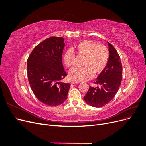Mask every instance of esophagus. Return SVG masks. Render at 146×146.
<instances>
[{
  "label": "esophagus",
  "instance_id": "esophagus-1",
  "mask_svg": "<svg viewBox=\"0 0 146 146\" xmlns=\"http://www.w3.org/2000/svg\"><path fill=\"white\" fill-rule=\"evenodd\" d=\"M79 82H76V81H72L71 82V84H75V83H78Z\"/></svg>",
  "mask_w": 146,
  "mask_h": 146
}]
</instances>
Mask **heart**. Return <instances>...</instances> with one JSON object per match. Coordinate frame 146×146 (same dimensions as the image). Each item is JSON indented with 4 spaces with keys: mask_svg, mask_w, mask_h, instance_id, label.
Instances as JSON below:
<instances>
[{
    "mask_svg": "<svg viewBox=\"0 0 146 146\" xmlns=\"http://www.w3.org/2000/svg\"><path fill=\"white\" fill-rule=\"evenodd\" d=\"M78 56L84 57L83 68H74L70 70L69 77L76 82L87 80L92 77L93 74H100L105 69L109 59L108 48L104 45L92 41H83L75 47ZM64 63L66 67L70 68L74 65L76 58L74 52L69 50L63 56Z\"/></svg>",
    "mask_w": 146,
    "mask_h": 146,
    "instance_id": "b5f03b06",
    "label": "heart"
}]
</instances>
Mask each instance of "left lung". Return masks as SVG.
<instances>
[{
    "label": "left lung",
    "instance_id": "8db88e82",
    "mask_svg": "<svg viewBox=\"0 0 146 146\" xmlns=\"http://www.w3.org/2000/svg\"><path fill=\"white\" fill-rule=\"evenodd\" d=\"M109 59L105 69L97 77L94 83L100 85L90 86L83 99L93 107H101L111 101L119 90L122 78V66L117 52L108 42Z\"/></svg>",
    "mask_w": 146,
    "mask_h": 146
}]
</instances>
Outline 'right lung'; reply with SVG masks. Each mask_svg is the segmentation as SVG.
Returning a JSON list of instances; mask_svg holds the SVG:
<instances>
[{"label": "right lung", "mask_w": 146, "mask_h": 146, "mask_svg": "<svg viewBox=\"0 0 146 146\" xmlns=\"http://www.w3.org/2000/svg\"><path fill=\"white\" fill-rule=\"evenodd\" d=\"M64 39L50 37L35 47L27 60V76L33 94L43 104L56 106L67 99L69 83L59 82L67 76L62 64Z\"/></svg>", "instance_id": "right-lung-1"}]
</instances>
